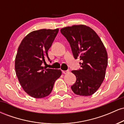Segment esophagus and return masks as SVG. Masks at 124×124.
Returning a JSON list of instances; mask_svg holds the SVG:
<instances>
[{
	"label": "esophagus",
	"mask_w": 124,
	"mask_h": 124,
	"mask_svg": "<svg viewBox=\"0 0 124 124\" xmlns=\"http://www.w3.org/2000/svg\"><path fill=\"white\" fill-rule=\"evenodd\" d=\"M69 72V70H63L62 71V73L63 74H67Z\"/></svg>",
	"instance_id": "1"
}]
</instances>
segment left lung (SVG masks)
I'll return each instance as SVG.
<instances>
[{"instance_id": "left-lung-1", "label": "left lung", "mask_w": 124, "mask_h": 124, "mask_svg": "<svg viewBox=\"0 0 124 124\" xmlns=\"http://www.w3.org/2000/svg\"><path fill=\"white\" fill-rule=\"evenodd\" d=\"M61 32L70 44L75 59L82 61V68L72 71L76 81L71 89L77 95L91 96L104 79L108 65L106 48L96 32L86 25L66 27Z\"/></svg>"}]
</instances>
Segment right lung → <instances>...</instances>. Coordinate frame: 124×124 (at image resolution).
I'll use <instances>...</instances> for the list:
<instances>
[{"mask_svg": "<svg viewBox=\"0 0 124 124\" xmlns=\"http://www.w3.org/2000/svg\"><path fill=\"white\" fill-rule=\"evenodd\" d=\"M59 29L34 31L24 38L15 59L16 75L24 90L32 97L40 99L52 92L55 82L62 72L42 66L45 59L50 61L48 51Z\"/></svg>", "mask_w": 124, "mask_h": 124, "instance_id": "1", "label": "right lung"}]
</instances>
